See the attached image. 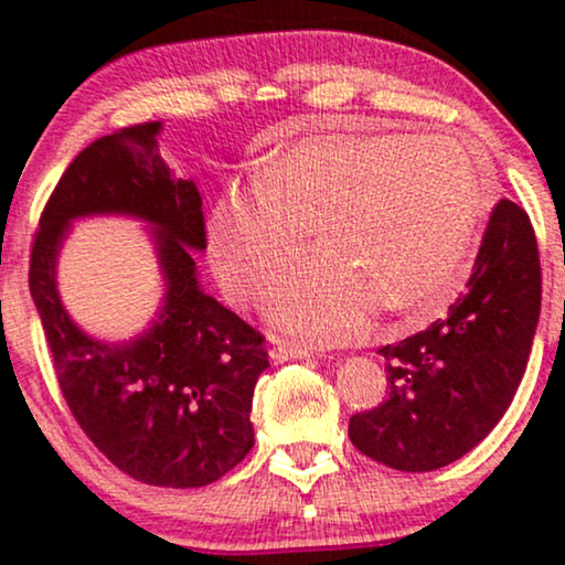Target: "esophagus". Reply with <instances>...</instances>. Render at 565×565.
Segmentation results:
<instances>
[{
  "label": "esophagus",
  "instance_id": "obj_1",
  "mask_svg": "<svg viewBox=\"0 0 565 565\" xmlns=\"http://www.w3.org/2000/svg\"><path fill=\"white\" fill-rule=\"evenodd\" d=\"M313 350L306 344L298 342H288V339H277V347L273 350V360L275 362H288V360H306L311 358Z\"/></svg>",
  "mask_w": 565,
  "mask_h": 565
}]
</instances>
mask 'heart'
<instances>
[{
    "label": "heart",
    "mask_w": 565,
    "mask_h": 565,
    "mask_svg": "<svg viewBox=\"0 0 565 565\" xmlns=\"http://www.w3.org/2000/svg\"><path fill=\"white\" fill-rule=\"evenodd\" d=\"M486 213L476 153L452 138L329 136L269 153L254 188L234 184L211 213V252L236 300H257L290 265L269 313L300 334L342 342L377 306L429 313L458 282Z\"/></svg>",
    "instance_id": "heart-1"
}]
</instances>
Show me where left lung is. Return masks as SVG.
Segmentation results:
<instances>
[{
    "label": "left lung",
    "instance_id": "left-lung-1",
    "mask_svg": "<svg viewBox=\"0 0 565 565\" xmlns=\"http://www.w3.org/2000/svg\"><path fill=\"white\" fill-rule=\"evenodd\" d=\"M537 238L530 215L499 200L468 288L445 319L381 347L388 398L350 419V439L383 466L424 473L473 450L512 404L540 319Z\"/></svg>",
    "mask_w": 565,
    "mask_h": 565
}]
</instances>
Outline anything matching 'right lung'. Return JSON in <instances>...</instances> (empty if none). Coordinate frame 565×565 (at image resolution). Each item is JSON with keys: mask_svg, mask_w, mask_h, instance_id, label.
Returning a JSON list of instances; mask_svg holds the SVG:
<instances>
[{"mask_svg": "<svg viewBox=\"0 0 565 565\" xmlns=\"http://www.w3.org/2000/svg\"><path fill=\"white\" fill-rule=\"evenodd\" d=\"M161 130V120L138 122L76 153L33 236L30 296L58 388L92 445L136 481L198 489L252 450V396L269 360L265 337L200 290L190 249L207 244L203 198L169 172ZM92 212L136 214L158 228L168 296L134 343H97L60 306L57 246L67 223Z\"/></svg>", "mask_w": 565, "mask_h": 565, "instance_id": "1", "label": "right lung"}]
</instances>
